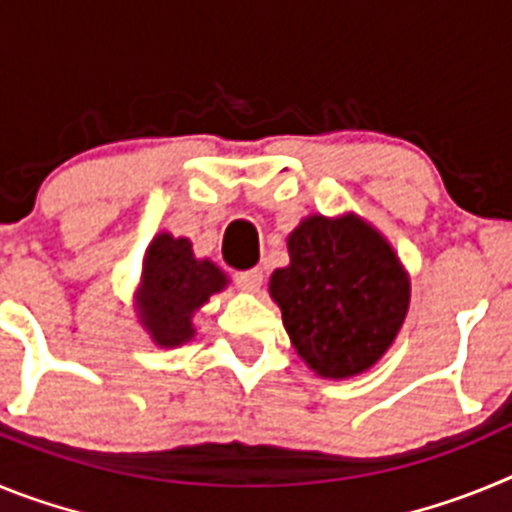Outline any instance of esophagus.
<instances>
[{"instance_id":"34e87169","label":"esophagus","mask_w":512,"mask_h":512,"mask_svg":"<svg viewBox=\"0 0 512 512\" xmlns=\"http://www.w3.org/2000/svg\"><path fill=\"white\" fill-rule=\"evenodd\" d=\"M235 282H238V287L241 289H246V292H259L261 284H264V271L261 269L241 271V274H235Z\"/></svg>"}]
</instances>
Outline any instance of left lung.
Instances as JSON below:
<instances>
[{
  "label": "left lung",
  "instance_id": "obj_1",
  "mask_svg": "<svg viewBox=\"0 0 512 512\" xmlns=\"http://www.w3.org/2000/svg\"><path fill=\"white\" fill-rule=\"evenodd\" d=\"M287 251L269 295L297 356L323 379L369 372L410 310V274L392 243L356 212H318L287 235Z\"/></svg>",
  "mask_w": 512,
  "mask_h": 512
}]
</instances>
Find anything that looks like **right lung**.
Returning a JSON list of instances; mask_svg holds the SVG:
<instances>
[{
	"label": "right lung",
	"instance_id": "obj_1",
	"mask_svg": "<svg viewBox=\"0 0 512 512\" xmlns=\"http://www.w3.org/2000/svg\"><path fill=\"white\" fill-rule=\"evenodd\" d=\"M228 284V274L215 261L194 256L189 238L161 230L143 253L135 318L153 346L179 348L197 336L194 315Z\"/></svg>",
	"mask_w": 512,
	"mask_h": 512
}]
</instances>
